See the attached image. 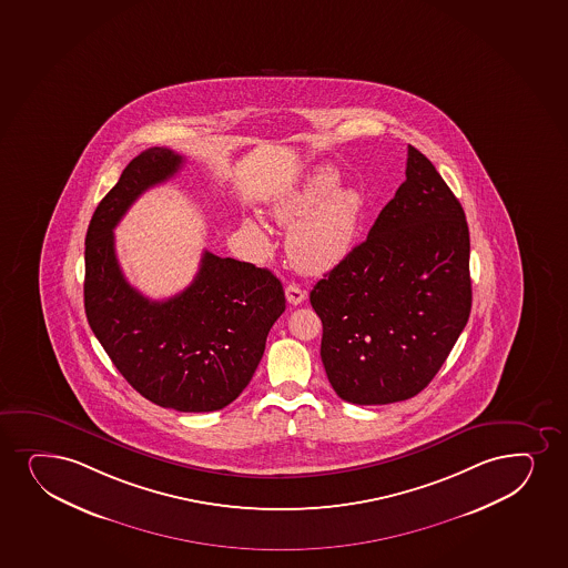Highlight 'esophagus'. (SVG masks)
Instances as JSON below:
<instances>
[{
	"label": "esophagus",
	"mask_w": 568,
	"mask_h": 568,
	"mask_svg": "<svg viewBox=\"0 0 568 568\" xmlns=\"http://www.w3.org/2000/svg\"><path fill=\"white\" fill-rule=\"evenodd\" d=\"M285 294H287L288 304H293V306H298V304H302L304 298H306V291L298 287V285H294V283L287 285V288H285Z\"/></svg>",
	"instance_id": "obj_1"
}]
</instances>
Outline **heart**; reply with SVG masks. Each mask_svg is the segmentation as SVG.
<instances>
[{
    "mask_svg": "<svg viewBox=\"0 0 568 568\" xmlns=\"http://www.w3.org/2000/svg\"><path fill=\"white\" fill-rule=\"evenodd\" d=\"M270 213L285 226L294 224L287 235L294 266L320 274L352 253L367 214V197L359 187L341 186V174L333 168H320L275 200ZM245 230L254 240L266 241L254 222H245Z\"/></svg>",
    "mask_w": 568,
    "mask_h": 568,
    "instance_id": "obj_1",
    "label": "heart"
}]
</instances>
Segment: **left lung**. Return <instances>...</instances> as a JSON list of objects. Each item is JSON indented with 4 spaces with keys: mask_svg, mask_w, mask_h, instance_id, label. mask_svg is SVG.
I'll return each mask as SVG.
<instances>
[{
    "mask_svg": "<svg viewBox=\"0 0 568 568\" xmlns=\"http://www.w3.org/2000/svg\"><path fill=\"white\" fill-rule=\"evenodd\" d=\"M405 174L367 240L310 293L323 323L328 382L354 405L420 394L471 312L469 230L460 201L414 146Z\"/></svg>",
    "mask_w": 568,
    "mask_h": 568,
    "instance_id": "obj_1",
    "label": "left lung"
}]
</instances>
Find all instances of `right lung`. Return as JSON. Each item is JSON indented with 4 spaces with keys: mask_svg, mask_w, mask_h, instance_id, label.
<instances>
[{
    "mask_svg": "<svg viewBox=\"0 0 568 568\" xmlns=\"http://www.w3.org/2000/svg\"><path fill=\"white\" fill-rule=\"evenodd\" d=\"M182 163V155L155 146L123 169L89 224L83 296L94 336L142 397L181 413H211L237 399L253 378L267 333L285 312V293L266 267L209 251L192 285L168 301H150L129 285L114 227Z\"/></svg>",
    "mask_w": 568,
    "mask_h": 568,
    "instance_id": "right-lung-1",
    "label": "right lung"
}]
</instances>
